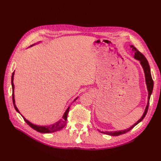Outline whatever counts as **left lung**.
Listing matches in <instances>:
<instances>
[{
	"label": "left lung",
	"mask_w": 161,
	"mask_h": 161,
	"mask_svg": "<svg viewBox=\"0 0 161 161\" xmlns=\"http://www.w3.org/2000/svg\"><path fill=\"white\" fill-rule=\"evenodd\" d=\"M132 47V50H134V59L136 60H138L140 61V64H141V66L143 69V71H144L145 73V83L147 85V91H148V100H147V106L145 109V111L143 113V115L142 117L140 118V119L136 122L134 125H132L131 126H130L129 128L126 129L125 130H120V131H102L99 130V131L102 133H104V134L109 135V136H119L121 134H124V133L129 131L130 130L132 129L136 125H137L139 122H141L143 118L145 117V115L147 113L148 111V108H149V99L150 97H151V95L153 91V81L152 77V75H151V70H150V67L147 60L146 58L143 54L140 53L139 51L136 48V47L133 46H131Z\"/></svg>",
	"instance_id": "1"
}]
</instances>
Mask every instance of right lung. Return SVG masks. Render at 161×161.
I'll return each instance as SVG.
<instances>
[{
    "mask_svg": "<svg viewBox=\"0 0 161 161\" xmlns=\"http://www.w3.org/2000/svg\"><path fill=\"white\" fill-rule=\"evenodd\" d=\"M41 43V42H38L37 43ZM35 44H36V43L33 44V45H31L30 47L35 46ZM14 73H12V81H11L12 87V100H13V104H14V108H15V109H16V111L17 112H18L19 114H20V115H21V116H22V117H23V119H24V120L25 121V122L27 123V124H28L30 126H31V127H32L33 129L36 130V131L40 132V133H53V132L59 131V130L62 129L64 127V126H66V125L67 115H68V111H69L70 107H68V108L66 109V111H65L62 118L60 119L59 121L56 122L55 123H54V124H53V125H46V126H39V125H36L33 124V123H32V122H30L29 120H28V119H27L25 117H24L23 115H22V114H20L19 110L18 109V108L16 107V104H15V99H14ZM77 98H78V97L75 98V100H74V101L76 100Z\"/></svg>",
    "mask_w": 161,
    "mask_h": 161,
    "instance_id": "1",
    "label": "right lung"
}]
</instances>
